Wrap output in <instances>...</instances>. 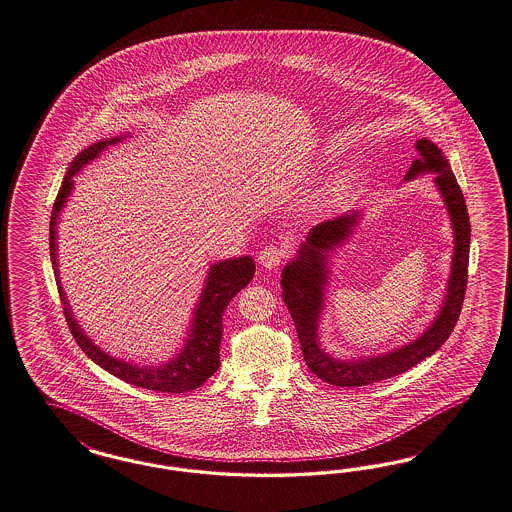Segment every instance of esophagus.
<instances>
[{
	"label": "esophagus",
	"instance_id": "34e87169",
	"mask_svg": "<svg viewBox=\"0 0 512 512\" xmlns=\"http://www.w3.org/2000/svg\"><path fill=\"white\" fill-rule=\"evenodd\" d=\"M285 257H287L285 247L266 246L259 251L257 261H259V265L265 266L268 270H272V268H278V266L282 265Z\"/></svg>",
	"mask_w": 512,
	"mask_h": 512
}]
</instances>
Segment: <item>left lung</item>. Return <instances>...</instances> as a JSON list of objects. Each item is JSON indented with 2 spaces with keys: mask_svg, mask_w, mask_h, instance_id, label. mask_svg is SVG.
Here are the masks:
<instances>
[{
  "mask_svg": "<svg viewBox=\"0 0 512 512\" xmlns=\"http://www.w3.org/2000/svg\"><path fill=\"white\" fill-rule=\"evenodd\" d=\"M418 159L412 162L406 179L418 174H433L441 191L454 225V259L452 276L446 289V300L435 323L418 340L410 342L395 352L378 355L359 361H336L319 348L318 319L323 304V285L327 278L325 253L342 244L357 221L355 213L340 215L331 221L319 223L310 230L306 244L300 247L297 261L285 266L282 272L283 300L295 321L300 340L302 357L308 369L327 384L340 388H357L382 382L418 365L425 357L433 355L452 335L458 323L461 306L465 300L467 278H469V246H471V223L465 206V198L459 189L456 176L450 170L448 160L442 157L441 149L429 140L416 141Z\"/></svg>",
  "mask_w": 512,
  "mask_h": 512,
  "instance_id": "left-lung-1",
  "label": "left lung"
}]
</instances>
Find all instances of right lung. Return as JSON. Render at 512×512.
Returning <instances> with one entry per match:
<instances>
[{"instance_id": "obj_1", "label": "right lung", "mask_w": 512, "mask_h": 512, "mask_svg": "<svg viewBox=\"0 0 512 512\" xmlns=\"http://www.w3.org/2000/svg\"><path fill=\"white\" fill-rule=\"evenodd\" d=\"M119 141L115 140L98 141L87 147L83 153H79L71 162L70 172L64 177L62 187L54 200L53 213H51V232H49V246H51V259H53L54 274H56V285L60 300L64 302V316L70 325L71 335L79 348L89 355L90 359L100 365L104 371L111 372L113 376L121 378L126 384L138 386L143 389H153L160 393H185L191 389L200 388L210 376L219 369V344L223 336V314L230 300L234 299L247 283L251 282L255 265L251 257H238L229 259L223 263L212 266L208 274V282L204 287V293L198 302V308L194 312L193 329L187 338V344L183 352L177 355L174 361L166 363L164 367H136L130 363H123L119 359L109 357L107 353L98 350L87 335L79 329L75 319L71 316L68 302L64 300V291L58 282V270H56V217L66 204V198L73 187V176L89 162L98 157L107 145Z\"/></svg>"}]
</instances>
